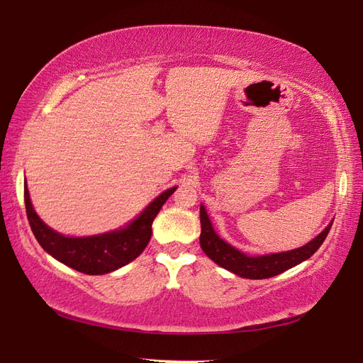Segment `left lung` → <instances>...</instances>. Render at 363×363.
<instances>
[{
  "instance_id": "left-lung-1",
  "label": "left lung",
  "mask_w": 363,
  "mask_h": 363,
  "mask_svg": "<svg viewBox=\"0 0 363 363\" xmlns=\"http://www.w3.org/2000/svg\"><path fill=\"white\" fill-rule=\"evenodd\" d=\"M333 223V221H332ZM332 223L320 232V234L313 238L310 243L300 246L297 250L275 252V255L265 256H246L245 252L238 251L228 242H224L220 235L216 234L213 225L210 223V218L205 211L203 205H201V248L203 250L211 261L218 264L223 269L229 270L235 275L250 279H264L277 277L279 273L292 269L300 262L310 259L314 252L319 250V246L324 243L327 234L332 228Z\"/></svg>"
}]
</instances>
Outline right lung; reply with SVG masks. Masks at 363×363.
Masks as SVG:
<instances>
[{"label":"right lung","instance_id":"right-lung-1","mask_svg":"<svg viewBox=\"0 0 363 363\" xmlns=\"http://www.w3.org/2000/svg\"><path fill=\"white\" fill-rule=\"evenodd\" d=\"M177 186L164 191L126 228L91 237H66L50 229L33 208L25 184V207L34 237L57 261L86 275H104L134 261L152 238V224Z\"/></svg>","mask_w":363,"mask_h":363}]
</instances>
